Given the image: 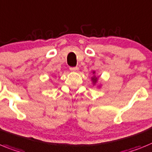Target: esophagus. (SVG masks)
<instances>
[{"label": "esophagus", "instance_id": "34e87169", "mask_svg": "<svg viewBox=\"0 0 152 152\" xmlns=\"http://www.w3.org/2000/svg\"><path fill=\"white\" fill-rule=\"evenodd\" d=\"M69 69L71 70V71H72V72H77L79 70V68L77 66H75V67H70Z\"/></svg>", "mask_w": 152, "mask_h": 152}]
</instances>
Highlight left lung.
I'll use <instances>...</instances> for the list:
<instances>
[{"label":"left lung","mask_w":152,"mask_h":152,"mask_svg":"<svg viewBox=\"0 0 152 152\" xmlns=\"http://www.w3.org/2000/svg\"><path fill=\"white\" fill-rule=\"evenodd\" d=\"M93 80H94V82H96V78H93Z\"/></svg>","instance_id":"8db88e82"}]
</instances>
